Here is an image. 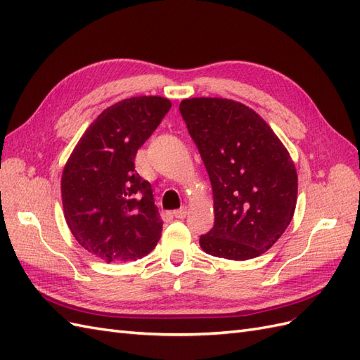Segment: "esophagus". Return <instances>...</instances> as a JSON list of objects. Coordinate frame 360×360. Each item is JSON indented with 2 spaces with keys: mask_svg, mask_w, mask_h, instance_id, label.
Returning <instances> with one entry per match:
<instances>
[{
  "mask_svg": "<svg viewBox=\"0 0 360 360\" xmlns=\"http://www.w3.org/2000/svg\"><path fill=\"white\" fill-rule=\"evenodd\" d=\"M173 216L176 217V219H184V217L187 216V207H182L179 210H174L173 211Z\"/></svg>",
  "mask_w": 360,
  "mask_h": 360,
  "instance_id": "1",
  "label": "esophagus"
}]
</instances>
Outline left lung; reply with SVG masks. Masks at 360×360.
<instances>
[{"label": "left lung", "mask_w": 360, "mask_h": 360, "mask_svg": "<svg viewBox=\"0 0 360 360\" xmlns=\"http://www.w3.org/2000/svg\"><path fill=\"white\" fill-rule=\"evenodd\" d=\"M179 110L213 188L214 226L200 248L219 259H255L275 245L297 207L298 174L271 126L240 101L193 97Z\"/></svg>", "instance_id": "obj_1"}]
</instances>
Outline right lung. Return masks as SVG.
<instances>
[{
  "label": "right lung",
  "instance_id": "1",
  "mask_svg": "<svg viewBox=\"0 0 360 360\" xmlns=\"http://www.w3.org/2000/svg\"><path fill=\"white\" fill-rule=\"evenodd\" d=\"M170 108L172 101L160 96L106 108L63 167L60 191L70 231L84 250L108 263L143 259L160 242L162 220L134 160Z\"/></svg>",
  "mask_w": 360,
  "mask_h": 360
}]
</instances>
